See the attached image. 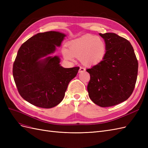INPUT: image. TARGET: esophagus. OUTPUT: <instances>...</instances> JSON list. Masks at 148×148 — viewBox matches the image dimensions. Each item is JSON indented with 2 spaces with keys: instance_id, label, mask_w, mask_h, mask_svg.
I'll use <instances>...</instances> for the list:
<instances>
[{
  "instance_id": "obj_1",
  "label": "esophagus",
  "mask_w": 148,
  "mask_h": 148,
  "mask_svg": "<svg viewBox=\"0 0 148 148\" xmlns=\"http://www.w3.org/2000/svg\"><path fill=\"white\" fill-rule=\"evenodd\" d=\"M85 69L83 66H80L79 67V72H82V71H84Z\"/></svg>"
}]
</instances>
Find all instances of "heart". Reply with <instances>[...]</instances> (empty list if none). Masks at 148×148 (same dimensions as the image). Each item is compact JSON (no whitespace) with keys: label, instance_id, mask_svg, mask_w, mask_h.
<instances>
[{"label":"heart","instance_id":"obj_1","mask_svg":"<svg viewBox=\"0 0 148 148\" xmlns=\"http://www.w3.org/2000/svg\"><path fill=\"white\" fill-rule=\"evenodd\" d=\"M106 50L105 42L100 37L86 35L70 42L69 49H63L62 54L66 60H71L76 57L84 65H92L103 59Z\"/></svg>","mask_w":148,"mask_h":148}]
</instances>
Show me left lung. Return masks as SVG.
<instances>
[{"label":"left lung","instance_id":"1","mask_svg":"<svg viewBox=\"0 0 148 148\" xmlns=\"http://www.w3.org/2000/svg\"><path fill=\"white\" fill-rule=\"evenodd\" d=\"M106 51L102 61L86 70L90 75L89 97L96 105L106 107L128 99L136 82L138 63L127 39L115 33H99Z\"/></svg>","mask_w":148,"mask_h":148}]
</instances>
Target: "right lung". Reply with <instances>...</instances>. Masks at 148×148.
Instances as JSON below:
<instances>
[{"label": "right lung", "mask_w": 148, "mask_h": 148, "mask_svg": "<svg viewBox=\"0 0 148 148\" xmlns=\"http://www.w3.org/2000/svg\"><path fill=\"white\" fill-rule=\"evenodd\" d=\"M65 36L58 31L38 33L18 51L13 65V78L20 96L30 104L45 109L56 106L77 76L79 66L64 68L59 57L49 56L56 46H60Z\"/></svg>", "instance_id": "obj_1"}]
</instances>
